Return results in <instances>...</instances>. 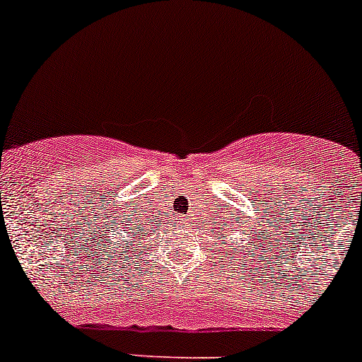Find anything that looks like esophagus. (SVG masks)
Listing matches in <instances>:
<instances>
[{"mask_svg": "<svg viewBox=\"0 0 362 362\" xmlns=\"http://www.w3.org/2000/svg\"><path fill=\"white\" fill-rule=\"evenodd\" d=\"M187 221V218H180V223H185Z\"/></svg>", "mask_w": 362, "mask_h": 362, "instance_id": "obj_1", "label": "esophagus"}]
</instances>
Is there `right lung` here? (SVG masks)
Instances as JSON below:
<instances>
[{
	"label": "right lung",
	"mask_w": 362,
	"mask_h": 362,
	"mask_svg": "<svg viewBox=\"0 0 362 362\" xmlns=\"http://www.w3.org/2000/svg\"><path fill=\"white\" fill-rule=\"evenodd\" d=\"M137 226H139V225H137ZM136 233H139V228H137V232H136ZM136 251H137V249H134V252H136Z\"/></svg>",
	"instance_id": "right-lung-1"
}]
</instances>
